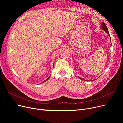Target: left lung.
Masks as SVG:
<instances>
[{
  "label": "left lung",
  "mask_w": 123,
  "mask_h": 123,
  "mask_svg": "<svg viewBox=\"0 0 123 123\" xmlns=\"http://www.w3.org/2000/svg\"><path fill=\"white\" fill-rule=\"evenodd\" d=\"M101 27H102V29L103 30H104L105 31L107 34H108L109 35V32H108V28H107V26H106V25H105V24L104 23V22H103V23H102V24H101ZM110 42H111V38H110ZM80 79V80H84V79H83L82 78H81V77H79Z\"/></svg>",
  "instance_id": "obj_1"
}]
</instances>
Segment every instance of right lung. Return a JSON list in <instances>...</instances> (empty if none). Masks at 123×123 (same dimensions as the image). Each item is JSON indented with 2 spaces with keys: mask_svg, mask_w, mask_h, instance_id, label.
<instances>
[{
  "mask_svg": "<svg viewBox=\"0 0 123 123\" xmlns=\"http://www.w3.org/2000/svg\"><path fill=\"white\" fill-rule=\"evenodd\" d=\"M50 76H49V77H48V79H46V80H44V81H43V82H44V81H46V80H49V78H50Z\"/></svg>",
  "mask_w": 123,
  "mask_h": 123,
  "instance_id": "right-lung-1",
  "label": "right lung"
}]
</instances>
